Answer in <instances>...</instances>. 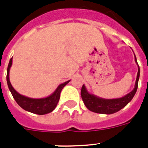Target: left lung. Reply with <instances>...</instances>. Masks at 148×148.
I'll list each match as a JSON object with an SVG mask.
<instances>
[{
    "label": "left lung",
    "mask_w": 148,
    "mask_h": 148,
    "mask_svg": "<svg viewBox=\"0 0 148 148\" xmlns=\"http://www.w3.org/2000/svg\"><path fill=\"white\" fill-rule=\"evenodd\" d=\"M134 60L138 66L135 55H134ZM139 77H140V68L138 66V74H137L134 88L127 95L124 97H120V98L105 99L99 97L96 95L90 94L87 90L85 85L83 84L82 88H81V94L84 103L85 104L88 110H91L95 113H97V114H111L117 112L120 110H121L122 108H124L134 97L136 91H137V89H138Z\"/></svg>",
    "instance_id": "obj_1"
}]
</instances>
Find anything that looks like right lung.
Listing matches in <instances>:
<instances>
[{
    "mask_svg": "<svg viewBox=\"0 0 148 148\" xmlns=\"http://www.w3.org/2000/svg\"><path fill=\"white\" fill-rule=\"evenodd\" d=\"M11 65H12V58H10L9 64H8V70H7V82H8V88L13 97L18 103V105L27 111L39 115L46 114L52 112L58 105L61 90L67 84L69 83L70 81L60 84L57 88V89L48 97H44V98H31V97L20 95L11 85L10 78H9V72H10Z\"/></svg>",
    "mask_w": 148,
    "mask_h": 148,
    "instance_id": "1",
    "label": "right lung"
}]
</instances>
